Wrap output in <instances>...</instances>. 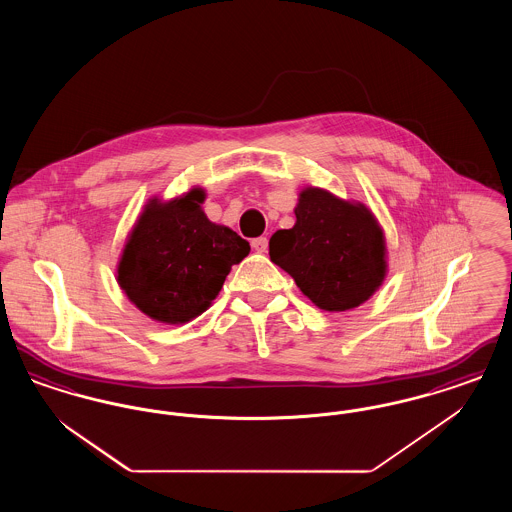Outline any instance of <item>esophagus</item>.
<instances>
[{
	"instance_id": "34e87169",
	"label": "esophagus",
	"mask_w": 512,
	"mask_h": 512,
	"mask_svg": "<svg viewBox=\"0 0 512 512\" xmlns=\"http://www.w3.org/2000/svg\"><path fill=\"white\" fill-rule=\"evenodd\" d=\"M251 247H253L257 253H267L268 240L265 238V236H261V238H255V240L251 242Z\"/></svg>"
}]
</instances>
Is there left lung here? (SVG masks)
I'll return each instance as SVG.
<instances>
[{
    "label": "left lung",
    "mask_w": 512,
    "mask_h": 512,
    "mask_svg": "<svg viewBox=\"0 0 512 512\" xmlns=\"http://www.w3.org/2000/svg\"><path fill=\"white\" fill-rule=\"evenodd\" d=\"M268 255L330 313L365 303L388 270L384 230L372 211L313 186L299 194L293 228L272 234Z\"/></svg>",
    "instance_id": "8db88e82"
}]
</instances>
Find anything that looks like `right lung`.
Listing matches in <instances>:
<instances>
[{
  "label": "right lung",
  "instance_id": "1",
  "mask_svg": "<svg viewBox=\"0 0 512 512\" xmlns=\"http://www.w3.org/2000/svg\"><path fill=\"white\" fill-rule=\"evenodd\" d=\"M203 201L201 188L171 201L149 199L122 249L117 282L157 322L184 324L205 313L232 265L251 249L234 230L207 219Z\"/></svg>",
  "mask_w": 512,
  "mask_h": 512
}]
</instances>
